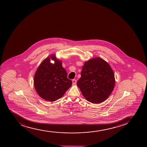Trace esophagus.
Segmentation results:
<instances>
[{
  "label": "esophagus",
  "instance_id": "1",
  "mask_svg": "<svg viewBox=\"0 0 147 147\" xmlns=\"http://www.w3.org/2000/svg\"><path fill=\"white\" fill-rule=\"evenodd\" d=\"M72 81H73V84L74 85L76 84V82H77V80H72Z\"/></svg>",
  "mask_w": 147,
  "mask_h": 147
}]
</instances>
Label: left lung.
Segmentation results:
<instances>
[{
	"label": "left lung",
	"mask_w": 147,
	"mask_h": 147,
	"mask_svg": "<svg viewBox=\"0 0 147 147\" xmlns=\"http://www.w3.org/2000/svg\"><path fill=\"white\" fill-rule=\"evenodd\" d=\"M115 82L109 65L100 58H96L85 63L77 85L87 100L100 103L111 94Z\"/></svg>",
	"instance_id": "obj_1"
}]
</instances>
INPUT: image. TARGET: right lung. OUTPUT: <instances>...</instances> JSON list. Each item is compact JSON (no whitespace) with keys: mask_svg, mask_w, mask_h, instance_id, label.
I'll list each match as a JSON object with an SVG mask.
<instances>
[{"mask_svg":"<svg viewBox=\"0 0 147 147\" xmlns=\"http://www.w3.org/2000/svg\"><path fill=\"white\" fill-rule=\"evenodd\" d=\"M50 58L55 60L54 64L50 62ZM67 76L62 62L52 55L40 64L36 72L34 78L36 91L44 100H57L71 86L72 81Z\"/></svg>","mask_w":147,"mask_h":147,"instance_id":"1","label":"right lung"}]
</instances>
